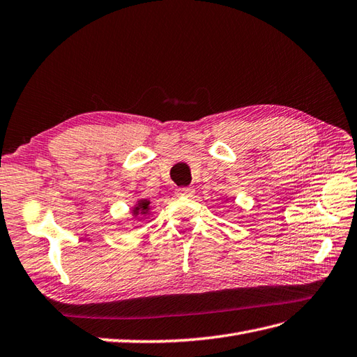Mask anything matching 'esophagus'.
I'll list each match as a JSON object with an SVG mask.
<instances>
[{
  "label": "esophagus",
  "instance_id": "obj_1",
  "mask_svg": "<svg viewBox=\"0 0 357 357\" xmlns=\"http://www.w3.org/2000/svg\"><path fill=\"white\" fill-rule=\"evenodd\" d=\"M195 193V188L193 187H179L176 190V195L178 196H193Z\"/></svg>",
  "mask_w": 357,
  "mask_h": 357
}]
</instances>
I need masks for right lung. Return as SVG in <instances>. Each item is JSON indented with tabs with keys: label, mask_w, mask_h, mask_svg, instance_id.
I'll list each match as a JSON object with an SVG mask.
<instances>
[{
	"label": "right lung",
	"mask_w": 357,
	"mask_h": 357,
	"mask_svg": "<svg viewBox=\"0 0 357 357\" xmlns=\"http://www.w3.org/2000/svg\"><path fill=\"white\" fill-rule=\"evenodd\" d=\"M149 205H151V202L147 201V199H144V201H139L137 204V206H134V210H132V213H134V216H138V214H147L149 213Z\"/></svg>",
	"instance_id": "1"
}]
</instances>
